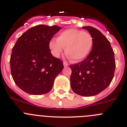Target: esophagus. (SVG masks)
Returning a JSON list of instances; mask_svg holds the SVG:
<instances>
[{
  "label": "esophagus",
  "instance_id": "1",
  "mask_svg": "<svg viewBox=\"0 0 127 127\" xmlns=\"http://www.w3.org/2000/svg\"><path fill=\"white\" fill-rule=\"evenodd\" d=\"M63 64H64V66L65 67H67V66L69 65V64H68V63H67L66 61L64 62V63H63Z\"/></svg>",
  "mask_w": 127,
  "mask_h": 127
}]
</instances>
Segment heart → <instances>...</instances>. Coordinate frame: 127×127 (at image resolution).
<instances>
[{"instance_id":"obj_1","label":"heart","mask_w":127,"mask_h":127,"mask_svg":"<svg viewBox=\"0 0 127 127\" xmlns=\"http://www.w3.org/2000/svg\"><path fill=\"white\" fill-rule=\"evenodd\" d=\"M94 44L92 35L76 29H69L60 32L58 39H52L49 46L55 57H58L65 48V53L70 60L79 62L89 55Z\"/></svg>"}]
</instances>
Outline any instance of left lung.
<instances>
[{"label": "left lung", "instance_id": "left-lung-1", "mask_svg": "<svg viewBox=\"0 0 127 127\" xmlns=\"http://www.w3.org/2000/svg\"><path fill=\"white\" fill-rule=\"evenodd\" d=\"M94 40L92 50L83 61L70 65V86L75 94L94 96L107 88L114 77V53L107 39L99 30L86 26Z\"/></svg>", "mask_w": 127, "mask_h": 127}]
</instances>
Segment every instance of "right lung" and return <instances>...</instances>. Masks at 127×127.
I'll return each mask as SVG.
<instances>
[{
  "label": "right lung",
  "instance_id": "right-lung-1",
  "mask_svg": "<svg viewBox=\"0 0 127 127\" xmlns=\"http://www.w3.org/2000/svg\"><path fill=\"white\" fill-rule=\"evenodd\" d=\"M62 28L39 25L18 39L10 59L11 75L16 85L30 95L48 93L55 77L64 68L63 62L51 55L49 44Z\"/></svg>",
  "mask_w": 127,
  "mask_h": 127
}]
</instances>
